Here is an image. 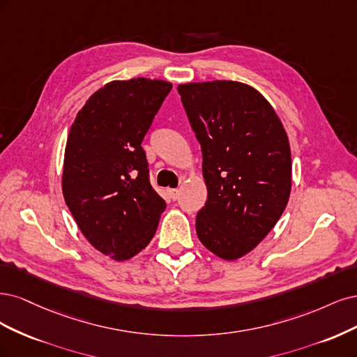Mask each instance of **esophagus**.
Instances as JSON below:
<instances>
[{
    "label": "esophagus",
    "instance_id": "obj_1",
    "mask_svg": "<svg viewBox=\"0 0 357 357\" xmlns=\"http://www.w3.org/2000/svg\"><path fill=\"white\" fill-rule=\"evenodd\" d=\"M167 192H169V197L172 200H176L179 197V190H169Z\"/></svg>",
    "mask_w": 357,
    "mask_h": 357
}]
</instances>
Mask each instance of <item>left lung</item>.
Masks as SVG:
<instances>
[{"instance_id":"1","label":"left lung","mask_w":357,"mask_h":357,"mask_svg":"<svg viewBox=\"0 0 357 357\" xmlns=\"http://www.w3.org/2000/svg\"><path fill=\"white\" fill-rule=\"evenodd\" d=\"M178 93L202 146L208 188L195 231L216 257L238 259L266 238L289 200V139L271 103L249 84L185 83Z\"/></svg>"}]
</instances>
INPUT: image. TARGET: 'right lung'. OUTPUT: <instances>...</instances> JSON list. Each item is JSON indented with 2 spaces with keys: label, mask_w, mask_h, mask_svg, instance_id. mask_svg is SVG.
I'll list each match as a JSON object with an SVG mask.
<instances>
[{
  "label": "right lung",
  "mask_w": 357,
  "mask_h": 357,
  "mask_svg": "<svg viewBox=\"0 0 357 357\" xmlns=\"http://www.w3.org/2000/svg\"><path fill=\"white\" fill-rule=\"evenodd\" d=\"M170 89L165 79H114L86 100L68 135L65 203L89 243L111 259L146 248L166 209L141 144Z\"/></svg>",
  "instance_id": "1"
}]
</instances>
